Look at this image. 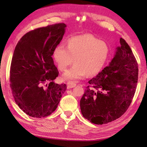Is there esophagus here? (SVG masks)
I'll return each mask as SVG.
<instances>
[{"label": "esophagus", "mask_w": 147, "mask_h": 147, "mask_svg": "<svg viewBox=\"0 0 147 147\" xmlns=\"http://www.w3.org/2000/svg\"><path fill=\"white\" fill-rule=\"evenodd\" d=\"M67 89H71L74 88L76 86V84L74 82H72V81H69L67 83Z\"/></svg>", "instance_id": "34e87169"}]
</instances>
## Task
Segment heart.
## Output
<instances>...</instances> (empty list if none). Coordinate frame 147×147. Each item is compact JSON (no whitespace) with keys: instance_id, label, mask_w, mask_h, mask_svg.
I'll use <instances>...</instances> for the list:
<instances>
[{"instance_id":"b5f03b06","label":"heart","mask_w":147,"mask_h":147,"mask_svg":"<svg viewBox=\"0 0 147 147\" xmlns=\"http://www.w3.org/2000/svg\"><path fill=\"white\" fill-rule=\"evenodd\" d=\"M108 45L91 35L85 34L69 39L67 47L57 46L53 57L59 70L64 71L71 63L73 66L63 74L65 80H79L100 72L108 59Z\"/></svg>"}]
</instances>
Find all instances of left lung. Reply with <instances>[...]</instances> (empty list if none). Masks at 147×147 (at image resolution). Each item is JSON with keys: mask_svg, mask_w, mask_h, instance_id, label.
<instances>
[{"mask_svg": "<svg viewBox=\"0 0 147 147\" xmlns=\"http://www.w3.org/2000/svg\"><path fill=\"white\" fill-rule=\"evenodd\" d=\"M115 56L98 75L80 100L81 112L92 123L103 124L116 120L126 112L132 101L138 80V64L124 39Z\"/></svg>", "mask_w": 147, "mask_h": 147, "instance_id": "obj_1", "label": "left lung"}]
</instances>
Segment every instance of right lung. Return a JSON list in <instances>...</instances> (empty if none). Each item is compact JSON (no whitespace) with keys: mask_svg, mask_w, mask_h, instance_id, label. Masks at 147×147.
Masks as SVG:
<instances>
[{"mask_svg":"<svg viewBox=\"0 0 147 147\" xmlns=\"http://www.w3.org/2000/svg\"><path fill=\"white\" fill-rule=\"evenodd\" d=\"M65 27L58 23L33 30L15 48L9 72L12 94L21 109L32 117L51 115L66 90V84L54 82L59 72L52 58Z\"/></svg>","mask_w":147,"mask_h":147,"instance_id":"obj_1","label":"right lung"}]
</instances>
